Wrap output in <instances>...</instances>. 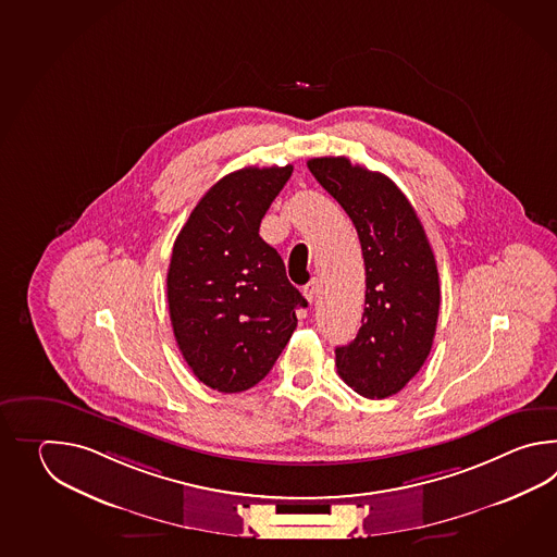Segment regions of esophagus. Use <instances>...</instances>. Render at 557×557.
I'll return each mask as SVG.
<instances>
[{
    "label": "esophagus",
    "mask_w": 557,
    "mask_h": 557,
    "mask_svg": "<svg viewBox=\"0 0 557 557\" xmlns=\"http://www.w3.org/2000/svg\"><path fill=\"white\" fill-rule=\"evenodd\" d=\"M302 293H305V296H307L308 302H314V300H317V298H319V293H320L319 281H317V278H312V281H310V283H308L307 286H305V290H302Z\"/></svg>",
    "instance_id": "1"
}]
</instances>
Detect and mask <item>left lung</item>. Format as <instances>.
<instances>
[{"label": "left lung", "mask_w": 557, "mask_h": 557, "mask_svg": "<svg viewBox=\"0 0 557 557\" xmlns=\"http://www.w3.org/2000/svg\"><path fill=\"white\" fill-rule=\"evenodd\" d=\"M310 173L352 219L367 269L362 326L336 348L352 391L388 398L426 362L440 310L438 267L414 207L391 178L346 157H317Z\"/></svg>", "instance_id": "1"}]
</instances>
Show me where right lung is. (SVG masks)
Wrapping results in <instances>:
<instances>
[{"mask_svg": "<svg viewBox=\"0 0 557 557\" xmlns=\"http://www.w3.org/2000/svg\"><path fill=\"white\" fill-rule=\"evenodd\" d=\"M293 165L245 166L214 183L173 245L166 300L178 350L216 392L249 391L274 367L305 296L259 235Z\"/></svg>", "mask_w": 557, "mask_h": 557, "instance_id": "right-lung-1", "label": "right lung"}]
</instances>
